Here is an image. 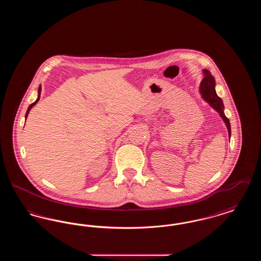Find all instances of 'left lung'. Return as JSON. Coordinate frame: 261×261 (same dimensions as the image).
<instances>
[{"label": "left lung", "instance_id": "8db88e82", "mask_svg": "<svg viewBox=\"0 0 261 261\" xmlns=\"http://www.w3.org/2000/svg\"><path fill=\"white\" fill-rule=\"evenodd\" d=\"M204 77L201 80L200 83V93L202 95V98L205 99L211 107L216 110L220 116L223 118L224 122L226 123L229 137L231 136V126H230V121L224 114V105L222 99H220L215 92V80L214 77L211 75V72L206 69L203 70Z\"/></svg>", "mask_w": 261, "mask_h": 261}]
</instances>
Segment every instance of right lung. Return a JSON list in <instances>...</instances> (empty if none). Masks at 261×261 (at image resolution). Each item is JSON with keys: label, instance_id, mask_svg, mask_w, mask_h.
<instances>
[{"label": "right lung", "instance_id": "obj_1", "mask_svg": "<svg viewBox=\"0 0 261 261\" xmlns=\"http://www.w3.org/2000/svg\"><path fill=\"white\" fill-rule=\"evenodd\" d=\"M40 94H41V87H39V90H38V99L33 102V103H31L29 107H28V110H27V112H26V114H25V118L27 117V115H28V113H29V111L32 109V107H34L36 103L38 102V100L40 99Z\"/></svg>", "mask_w": 261, "mask_h": 261}]
</instances>
